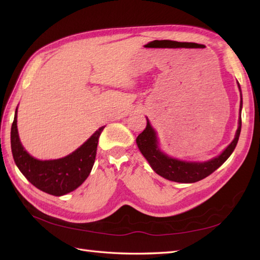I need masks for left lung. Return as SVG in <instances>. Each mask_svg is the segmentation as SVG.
<instances>
[{
    "label": "left lung",
    "mask_w": 260,
    "mask_h": 260,
    "mask_svg": "<svg viewBox=\"0 0 260 260\" xmlns=\"http://www.w3.org/2000/svg\"><path fill=\"white\" fill-rule=\"evenodd\" d=\"M238 87L240 89L239 84ZM241 106L242 99L240 102V117L238 120V129L236 132L234 141L230 143L228 147L219 156L210 159V161L202 163L185 162L168 156L167 154L161 152V150L158 148L156 133L152 128L148 119L146 128L137 136V146H139L141 153L147 159V162L150 163L151 168L158 175H161L164 179H168L170 181L180 182V183H194V182L200 181L213 173L215 170L219 169L227 161L228 157L231 155V153L234 152L237 143H238L241 131Z\"/></svg>",
    "instance_id": "left-lung-1"
}]
</instances>
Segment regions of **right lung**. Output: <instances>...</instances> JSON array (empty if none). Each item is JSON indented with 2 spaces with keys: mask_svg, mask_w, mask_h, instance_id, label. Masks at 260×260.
Wrapping results in <instances>:
<instances>
[{
  "mask_svg": "<svg viewBox=\"0 0 260 260\" xmlns=\"http://www.w3.org/2000/svg\"><path fill=\"white\" fill-rule=\"evenodd\" d=\"M15 109L14 120L11 127V148L16 167L31 184L51 196L60 197L76 190L84 183L93 167L96 158L98 139L104 127H101L79 148L69 155L50 161H40L27 153L22 146Z\"/></svg>",
  "mask_w": 260,
  "mask_h": 260,
  "instance_id": "obj_1",
  "label": "right lung"
}]
</instances>
